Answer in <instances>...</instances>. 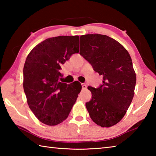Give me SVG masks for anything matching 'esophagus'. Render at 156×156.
Masks as SVG:
<instances>
[{
	"instance_id": "1",
	"label": "esophagus",
	"mask_w": 156,
	"mask_h": 156,
	"mask_svg": "<svg viewBox=\"0 0 156 156\" xmlns=\"http://www.w3.org/2000/svg\"><path fill=\"white\" fill-rule=\"evenodd\" d=\"M82 88L86 89L87 88V84L86 83H82Z\"/></svg>"
}]
</instances>
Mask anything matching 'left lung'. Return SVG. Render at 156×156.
Wrapping results in <instances>:
<instances>
[{
  "mask_svg": "<svg viewBox=\"0 0 156 156\" xmlns=\"http://www.w3.org/2000/svg\"><path fill=\"white\" fill-rule=\"evenodd\" d=\"M80 54L103 76L100 87H88L92 99L86 107L96 124L112 127L124 117L134 96L136 74L131 56L120 43L101 34L81 35Z\"/></svg>",
  "mask_w": 156,
  "mask_h": 156,
  "instance_id": "left-lung-1",
  "label": "left lung"
}]
</instances>
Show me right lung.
Masks as SVG:
<instances>
[{
	"label": "right lung",
	"mask_w": 156,
	"mask_h": 156,
	"mask_svg": "<svg viewBox=\"0 0 156 156\" xmlns=\"http://www.w3.org/2000/svg\"><path fill=\"white\" fill-rule=\"evenodd\" d=\"M79 36H58L45 39L27 55L23 68V88L31 111L49 126L66 120L82 86L59 81L61 65L79 52Z\"/></svg>",
	"instance_id": "obj_1"
}]
</instances>
